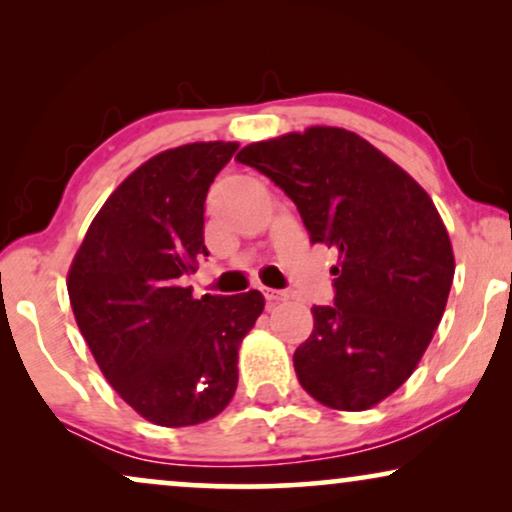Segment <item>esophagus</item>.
<instances>
[{
  "label": "esophagus",
  "mask_w": 512,
  "mask_h": 512,
  "mask_svg": "<svg viewBox=\"0 0 512 512\" xmlns=\"http://www.w3.org/2000/svg\"><path fill=\"white\" fill-rule=\"evenodd\" d=\"M263 296L268 300L270 305L275 303H282V300L289 298V291H279V289H263Z\"/></svg>",
  "instance_id": "34e87169"
}]
</instances>
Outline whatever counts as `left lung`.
<instances>
[{"label": "left lung", "instance_id": "left-lung-1", "mask_svg": "<svg viewBox=\"0 0 512 512\" xmlns=\"http://www.w3.org/2000/svg\"><path fill=\"white\" fill-rule=\"evenodd\" d=\"M298 207L312 242L338 249L333 305L293 354L303 389L335 410H368L401 387L429 347L454 277L450 235L408 172L342 128L237 153Z\"/></svg>", "mask_w": 512, "mask_h": 512}]
</instances>
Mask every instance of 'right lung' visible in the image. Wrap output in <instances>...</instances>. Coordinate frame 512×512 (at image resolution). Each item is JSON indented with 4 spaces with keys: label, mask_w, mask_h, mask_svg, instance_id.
<instances>
[{
    "label": "right lung",
    "mask_w": 512,
    "mask_h": 512,
    "mask_svg": "<svg viewBox=\"0 0 512 512\" xmlns=\"http://www.w3.org/2000/svg\"><path fill=\"white\" fill-rule=\"evenodd\" d=\"M233 142H195L137 167L104 202L67 277L76 324L107 382L158 426L219 415L237 389V349L261 291L193 298L205 200Z\"/></svg>",
    "instance_id": "right-lung-1"
}]
</instances>
